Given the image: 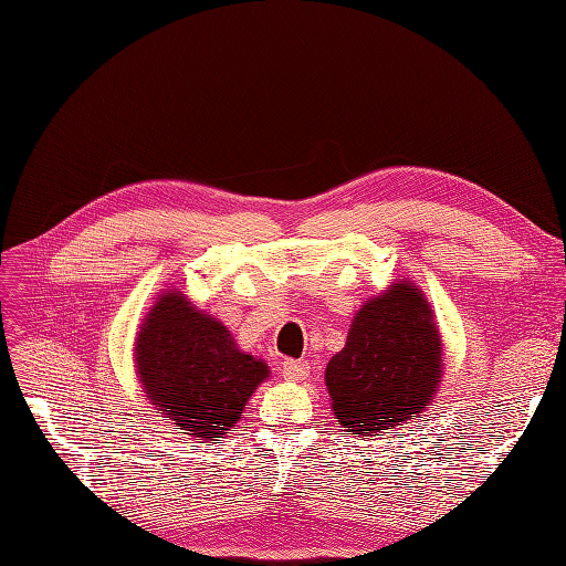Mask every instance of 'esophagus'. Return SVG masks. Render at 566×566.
I'll return each instance as SVG.
<instances>
[{"instance_id": "esophagus-1", "label": "esophagus", "mask_w": 566, "mask_h": 566, "mask_svg": "<svg viewBox=\"0 0 566 566\" xmlns=\"http://www.w3.org/2000/svg\"><path fill=\"white\" fill-rule=\"evenodd\" d=\"M283 375L287 380H304L310 378V364L306 361H297V358H285L283 361Z\"/></svg>"}]
</instances>
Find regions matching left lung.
Wrapping results in <instances>:
<instances>
[{
	"mask_svg": "<svg viewBox=\"0 0 566 566\" xmlns=\"http://www.w3.org/2000/svg\"><path fill=\"white\" fill-rule=\"evenodd\" d=\"M441 342L420 290L397 283L356 314L347 345L325 368L335 418L368 437L416 418L437 391Z\"/></svg>",
	"mask_w": 566,
	"mask_h": 566,
	"instance_id": "left-lung-1",
	"label": "left lung"
}]
</instances>
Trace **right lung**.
I'll list each match as a JSON object with an SVG mask.
<instances>
[{
  "label": "right lung",
  "instance_id": "1",
  "mask_svg": "<svg viewBox=\"0 0 566 566\" xmlns=\"http://www.w3.org/2000/svg\"><path fill=\"white\" fill-rule=\"evenodd\" d=\"M136 368L148 399L186 434L219 441L241 418L269 368L235 347L219 321L167 293L136 337Z\"/></svg>",
  "mask_w": 566,
  "mask_h": 566
}]
</instances>
